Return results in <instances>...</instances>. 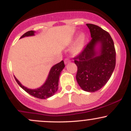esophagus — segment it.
<instances>
[{
	"label": "esophagus",
	"instance_id": "obj_1",
	"mask_svg": "<svg viewBox=\"0 0 131 131\" xmlns=\"http://www.w3.org/2000/svg\"><path fill=\"white\" fill-rule=\"evenodd\" d=\"M70 61V60L69 59V58H66L64 60V63L65 64H67L68 63H69Z\"/></svg>",
	"mask_w": 131,
	"mask_h": 131
}]
</instances>
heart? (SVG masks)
<instances>
[{
	"mask_svg": "<svg viewBox=\"0 0 131 131\" xmlns=\"http://www.w3.org/2000/svg\"><path fill=\"white\" fill-rule=\"evenodd\" d=\"M85 37L84 34H81L78 37L77 41L72 49V52L74 54H78L82 51L84 45Z\"/></svg>",
	"mask_w": 131,
	"mask_h": 131,
	"instance_id": "b5f03b06",
	"label": "heart"
}]
</instances>
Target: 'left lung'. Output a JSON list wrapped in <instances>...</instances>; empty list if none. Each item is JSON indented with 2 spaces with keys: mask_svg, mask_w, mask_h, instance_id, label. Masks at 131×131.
Segmentation results:
<instances>
[{
  "mask_svg": "<svg viewBox=\"0 0 131 131\" xmlns=\"http://www.w3.org/2000/svg\"><path fill=\"white\" fill-rule=\"evenodd\" d=\"M92 39L79 55L73 58L78 67L76 78L84 91H99L106 84L116 65V50L113 40L107 31L93 24H86ZM101 43L99 54L94 49Z\"/></svg>",
  "mask_w": 131,
  "mask_h": 131,
  "instance_id": "1",
  "label": "left lung"
}]
</instances>
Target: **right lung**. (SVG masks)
Returning <instances> with one entry per match:
<instances>
[{"label":"right lung","mask_w":131,"mask_h":131,"mask_svg":"<svg viewBox=\"0 0 131 131\" xmlns=\"http://www.w3.org/2000/svg\"><path fill=\"white\" fill-rule=\"evenodd\" d=\"M34 34V31H29L26 32L23 34L21 38L25 36H33ZM64 67V61H61L58 63L54 65L51 68L49 73V76L46 82L42 86L37 89H30L25 88V86L21 84L16 78L15 77V79L19 86L23 89L25 90L27 93L32 95L33 97L40 99H46L51 97L54 95L57 91L58 88V80H59V76L60 75L61 71Z\"/></svg>","instance_id":"right-lung-1"}]
</instances>
